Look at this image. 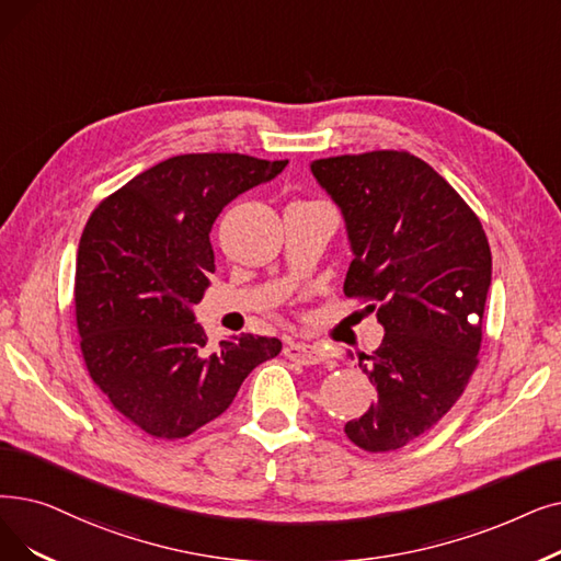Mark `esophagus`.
Segmentation results:
<instances>
[{"instance_id":"obj_1","label":"esophagus","mask_w":561,"mask_h":561,"mask_svg":"<svg viewBox=\"0 0 561 561\" xmlns=\"http://www.w3.org/2000/svg\"><path fill=\"white\" fill-rule=\"evenodd\" d=\"M284 355L294 362L300 364H319L325 359V351L311 344H302V341H290V344L284 346Z\"/></svg>"}]
</instances>
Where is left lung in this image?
<instances>
[{"mask_svg": "<svg viewBox=\"0 0 561 561\" xmlns=\"http://www.w3.org/2000/svg\"><path fill=\"white\" fill-rule=\"evenodd\" d=\"M311 172L346 220L355 259L344 294L369 302L385 328L382 344L359 355L376 403L344 431L364 451H394L440 422L477 369L489 238L460 194L408 151L323 158Z\"/></svg>", "mask_w": 561, "mask_h": 561, "instance_id": "obj_1", "label": "left lung"}]
</instances>
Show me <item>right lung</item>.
I'll return each instance as SVG.
<instances>
[{
  "instance_id": "obj_1",
  "label": "right lung",
  "mask_w": 561,
  "mask_h": 561,
  "mask_svg": "<svg viewBox=\"0 0 561 561\" xmlns=\"http://www.w3.org/2000/svg\"><path fill=\"white\" fill-rule=\"evenodd\" d=\"M288 160L240 153L174 156L118 187L91 213L76 265V321L93 382L144 433L187 437L220 417L275 336L206 346L192 307L215 273V217Z\"/></svg>"
}]
</instances>
